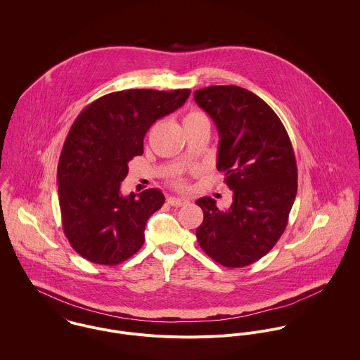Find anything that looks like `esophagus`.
<instances>
[{
  "label": "esophagus",
  "instance_id": "obj_1",
  "mask_svg": "<svg viewBox=\"0 0 360 360\" xmlns=\"http://www.w3.org/2000/svg\"><path fill=\"white\" fill-rule=\"evenodd\" d=\"M167 204L172 206H176V207H180V206L187 205L188 201L186 198H179V197H169L167 198Z\"/></svg>",
  "mask_w": 360,
  "mask_h": 360
}]
</instances>
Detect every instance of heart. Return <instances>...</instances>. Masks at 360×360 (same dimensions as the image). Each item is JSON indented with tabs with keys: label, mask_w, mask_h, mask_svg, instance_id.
I'll use <instances>...</instances> for the list:
<instances>
[{
	"label": "heart",
	"mask_w": 360,
	"mask_h": 360,
	"mask_svg": "<svg viewBox=\"0 0 360 360\" xmlns=\"http://www.w3.org/2000/svg\"><path fill=\"white\" fill-rule=\"evenodd\" d=\"M202 119H206L205 113H202V112L198 110V109H191V110H188V112L186 113V116H184V124L191 123V122H198V120H202ZM172 183H173V186H176V187H179V188L184 187V184H186L184 180H183L180 176L173 177V179H172Z\"/></svg>",
	"instance_id": "1"
}]
</instances>
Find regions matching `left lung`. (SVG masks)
Here are the masks:
<instances>
[{
    "label": "left lung",
    "mask_w": 360,
    "mask_h": 360,
    "mask_svg": "<svg viewBox=\"0 0 360 360\" xmlns=\"http://www.w3.org/2000/svg\"><path fill=\"white\" fill-rule=\"evenodd\" d=\"M194 100L213 119L219 136L217 170L233 191L219 209L200 198L204 220L195 234L207 257L226 267H244L280 240L298 190V169L288 133L276 112L238 86H210Z\"/></svg>",
    "instance_id": "obj_1"
}]
</instances>
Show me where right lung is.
I'll return each mask as SVG.
<instances>
[{
  "mask_svg": "<svg viewBox=\"0 0 360 360\" xmlns=\"http://www.w3.org/2000/svg\"><path fill=\"white\" fill-rule=\"evenodd\" d=\"M190 89H148L109 93L87 105L73 122L58 163V194L63 233L89 262L115 266L144 244L147 220L165 197L144 190L120 195L127 163L144 153L155 122L187 101Z\"/></svg>",
  "mask_w": 360,
  "mask_h": 360,
  "instance_id": "right-lung-1",
  "label": "right lung"
}]
</instances>
